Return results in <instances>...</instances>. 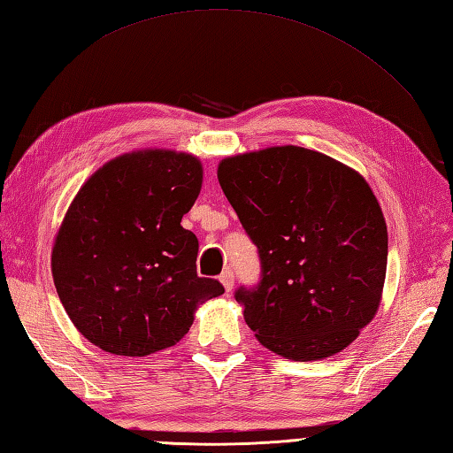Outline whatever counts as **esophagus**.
Returning a JSON list of instances; mask_svg holds the SVG:
<instances>
[{"mask_svg": "<svg viewBox=\"0 0 453 453\" xmlns=\"http://www.w3.org/2000/svg\"><path fill=\"white\" fill-rule=\"evenodd\" d=\"M219 282L224 284L226 292H232V288H234V284H235V276H234V271H229V268H226V271L219 274Z\"/></svg>", "mask_w": 453, "mask_h": 453, "instance_id": "obj_1", "label": "esophagus"}]
</instances>
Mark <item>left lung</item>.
<instances>
[{
    "instance_id": "left-lung-1",
    "label": "left lung",
    "mask_w": 453,
    "mask_h": 453,
    "mask_svg": "<svg viewBox=\"0 0 453 453\" xmlns=\"http://www.w3.org/2000/svg\"><path fill=\"white\" fill-rule=\"evenodd\" d=\"M218 180L261 258L258 284L235 290L257 339L300 362L346 349L386 282L388 226L368 182L297 146L227 157Z\"/></svg>"
}]
</instances>
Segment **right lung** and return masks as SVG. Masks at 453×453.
I'll list each match as a JSON object with an SVG mask.
<instances>
[{"instance_id":"1","label":"right lung","mask_w":453,"mask_h":453,"mask_svg":"<svg viewBox=\"0 0 453 453\" xmlns=\"http://www.w3.org/2000/svg\"><path fill=\"white\" fill-rule=\"evenodd\" d=\"M200 187L196 157L146 150L109 161L75 195L52 276L89 342L119 356L153 354L188 333L200 303L224 294L196 274L198 239L180 226Z\"/></svg>"}]
</instances>
